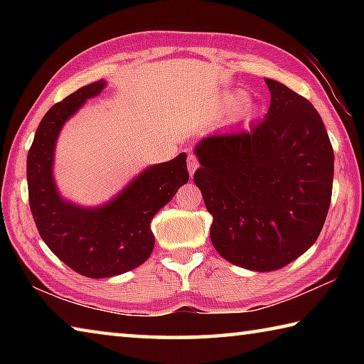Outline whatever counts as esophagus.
<instances>
[{"instance_id": "34e87169", "label": "esophagus", "mask_w": 364, "mask_h": 364, "mask_svg": "<svg viewBox=\"0 0 364 364\" xmlns=\"http://www.w3.org/2000/svg\"><path fill=\"white\" fill-rule=\"evenodd\" d=\"M199 167V160H197V156L194 152H191L188 156V168H189V173L193 175L194 171Z\"/></svg>"}]
</instances>
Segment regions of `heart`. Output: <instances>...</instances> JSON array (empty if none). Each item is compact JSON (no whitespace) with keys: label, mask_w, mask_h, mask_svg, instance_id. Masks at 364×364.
Segmentation results:
<instances>
[{"label":"heart","mask_w":364,"mask_h":364,"mask_svg":"<svg viewBox=\"0 0 364 364\" xmlns=\"http://www.w3.org/2000/svg\"><path fill=\"white\" fill-rule=\"evenodd\" d=\"M245 97H247V95H245V91H242V90H236V91H231V93H228L225 96V101H223L225 110H232L237 106H241V104L245 101ZM254 110L255 109L252 104H244L241 110H239V115L244 117V119H249V117L254 115Z\"/></svg>","instance_id":"1"}]
</instances>
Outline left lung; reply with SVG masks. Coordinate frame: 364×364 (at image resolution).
<instances>
[{
    "instance_id": "left-lung-1",
    "label": "left lung",
    "mask_w": 364,
    "mask_h": 364,
    "mask_svg": "<svg viewBox=\"0 0 364 364\" xmlns=\"http://www.w3.org/2000/svg\"><path fill=\"white\" fill-rule=\"evenodd\" d=\"M267 117L196 147L194 183L213 217L210 239L232 264L273 271L311 247L328 217L334 151L311 102L267 78Z\"/></svg>"
}]
</instances>
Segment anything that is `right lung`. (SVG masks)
<instances>
[{"mask_svg": "<svg viewBox=\"0 0 364 364\" xmlns=\"http://www.w3.org/2000/svg\"><path fill=\"white\" fill-rule=\"evenodd\" d=\"M100 80L48 110L27 156L28 202L36 230L59 260L86 278H110L139 267L154 249L151 221L188 183L186 154L146 168L109 204L83 208L60 199L53 181V156L65 120L88 97L100 95Z\"/></svg>", "mask_w": 364, "mask_h": 364, "instance_id": "obj_1", "label": "right lung"}]
</instances>
